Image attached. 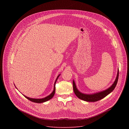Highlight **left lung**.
Segmentation results:
<instances>
[{
    "mask_svg": "<svg viewBox=\"0 0 129 129\" xmlns=\"http://www.w3.org/2000/svg\"><path fill=\"white\" fill-rule=\"evenodd\" d=\"M118 76H119V70L118 69L117 71V74L116 78V79L113 83V84L112 85V86H110L109 88L107 89L99 92H97L95 93L91 94H84L83 93L81 92H80L78 89L77 88L76 85L75 84V82L74 81H73V91L76 95V96L79 98L80 99L86 101V102H94L98 101H100L105 97H106L107 95H108L112 91L115 89L116 84L117 83L118 79Z\"/></svg>",
    "mask_w": 129,
    "mask_h": 129,
    "instance_id": "left-lung-1",
    "label": "left lung"
}]
</instances>
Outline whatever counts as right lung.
Wrapping results in <instances>:
<instances>
[{
    "mask_svg": "<svg viewBox=\"0 0 129 129\" xmlns=\"http://www.w3.org/2000/svg\"><path fill=\"white\" fill-rule=\"evenodd\" d=\"M60 76V75H59L57 77V78L56 81H55L54 84V89H53V91L52 92V93H51L50 94H49V95H48L47 96H46V97H45V98H43V99H32V98H28V97L26 96L25 95H23L25 96V98H26L27 99H28V100H29L30 101H31V102H32L36 103H42L45 102H46V101H48V100H50V99H51L53 98V96L54 95L55 91H56V87H55V85H56V82H57V80H58V78Z\"/></svg>",
    "mask_w": 129,
    "mask_h": 129,
    "instance_id": "1",
    "label": "right lung"
}]
</instances>
